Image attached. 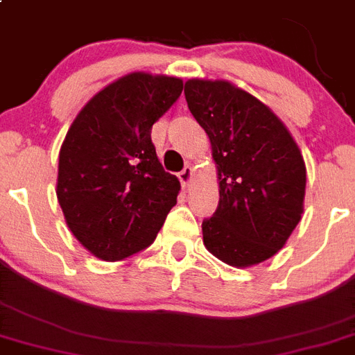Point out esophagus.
Instances as JSON below:
<instances>
[{
    "label": "esophagus",
    "instance_id": "obj_1",
    "mask_svg": "<svg viewBox=\"0 0 355 355\" xmlns=\"http://www.w3.org/2000/svg\"><path fill=\"white\" fill-rule=\"evenodd\" d=\"M193 175H195V169L191 168V166H186V168L182 169V171L178 173V178H180V182H182V186H189L193 180Z\"/></svg>",
    "mask_w": 355,
    "mask_h": 355
}]
</instances>
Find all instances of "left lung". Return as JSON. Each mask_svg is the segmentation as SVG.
I'll list each match as a JSON object with an SVG mask.
<instances>
[{
	"mask_svg": "<svg viewBox=\"0 0 355 355\" xmlns=\"http://www.w3.org/2000/svg\"><path fill=\"white\" fill-rule=\"evenodd\" d=\"M184 94L218 164L220 202L202 222L204 245L234 267L265 261L302 220L306 169L300 148L263 103L231 83L189 79Z\"/></svg>",
	"mask_w": 355,
	"mask_h": 355,
	"instance_id": "1",
	"label": "left lung"
}]
</instances>
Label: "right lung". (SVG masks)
Masks as SVG:
<instances>
[{
	"label": "right lung",
	"instance_id": "right-lung-1",
	"mask_svg": "<svg viewBox=\"0 0 355 355\" xmlns=\"http://www.w3.org/2000/svg\"><path fill=\"white\" fill-rule=\"evenodd\" d=\"M177 77L135 71L88 101L59 151L58 200L94 256L124 260L153 243L180 182L164 171L151 128L182 94Z\"/></svg>",
	"mask_w": 355,
	"mask_h": 355
}]
</instances>
